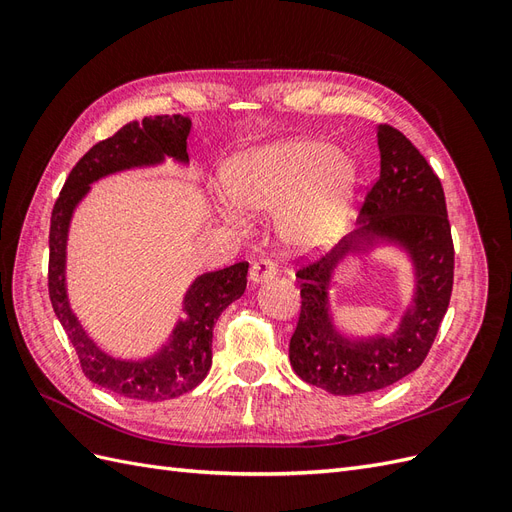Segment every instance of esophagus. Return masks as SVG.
Segmentation results:
<instances>
[{"label": "esophagus", "instance_id": "1", "mask_svg": "<svg viewBox=\"0 0 512 512\" xmlns=\"http://www.w3.org/2000/svg\"><path fill=\"white\" fill-rule=\"evenodd\" d=\"M275 275H277V265H275L273 260H269V258L256 260L254 265H252V269H250L252 284H262V282L271 280V277H275Z\"/></svg>", "mask_w": 512, "mask_h": 512}]
</instances>
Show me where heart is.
Returning <instances> with one entry per match:
<instances>
[{"label":"heart","instance_id":"b5f03b06","mask_svg":"<svg viewBox=\"0 0 512 512\" xmlns=\"http://www.w3.org/2000/svg\"><path fill=\"white\" fill-rule=\"evenodd\" d=\"M354 170L337 160V149L316 138H294L250 149L222 170L232 205L230 220L243 213L277 215V232L288 250L309 252L333 243L350 218Z\"/></svg>","mask_w":512,"mask_h":512}]
</instances>
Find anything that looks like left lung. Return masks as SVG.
Here are the masks:
<instances>
[{"label":"left lung","mask_w":512,"mask_h":512,"mask_svg":"<svg viewBox=\"0 0 512 512\" xmlns=\"http://www.w3.org/2000/svg\"><path fill=\"white\" fill-rule=\"evenodd\" d=\"M378 149L380 175L365 196L361 226L297 271L301 314L290 365L301 380L333 395L380 391L421 367L453 292L455 247L438 175L389 123L378 126ZM376 242H397L409 252L417 275L413 305L393 336L350 340L334 329L328 286L339 261Z\"/></svg>","instance_id":"left-lung-1"}]
</instances>
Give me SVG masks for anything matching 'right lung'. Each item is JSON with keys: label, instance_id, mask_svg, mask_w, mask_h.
Instances as JSON below:
<instances>
[{"label": "right lung", "instance_id": "add662e5", "mask_svg": "<svg viewBox=\"0 0 512 512\" xmlns=\"http://www.w3.org/2000/svg\"><path fill=\"white\" fill-rule=\"evenodd\" d=\"M192 121L181 115L145 117L130 121L106 141L91 147L76 162L55 200L49 232V297L61 327L68 333L83 374L102 389L138 401H164L188 393L203 382L211 369L213 327L224 309L237 301L247 286V262L198 275L185 292V318L177 322L168 342L149 359L123 361L96 346L66 292V243L76 205L89 185L119 170L153 166L173 158L188 164V136Z\"/></svg>", "mask_w": 512, "mask_h": 512}]
</instances>
